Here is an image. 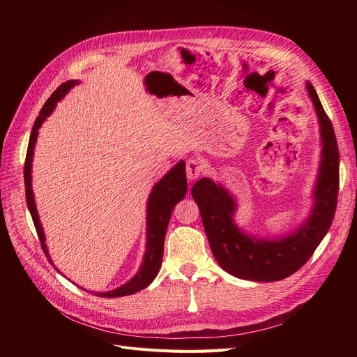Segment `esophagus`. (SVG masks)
Returning <instances> with one entry per match:
<instances>
[{"mask_svg": "<svg viewBox=\"0 0 357 357\" xmlns=\"http://www.w3.org/2000/svg\"><path fill=\"white\" fill-rule=\"evenodd\" d=\"M204 172V167L198 159H189L188 164H186V176L188 178L192 180H197L201 174Z\"/></svg>", "mask_w": 357, "mask_h": 357, "instance_id": "34e87169", "label": "esophagus"}]
</instances>
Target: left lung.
I'll return each mask as SVG.
<instances>
[{"instance_id":"left-lung-1","label":"left lung","mask_w":357,"mask_h":357,"mask_svg":"<svg viewBox=\"0 0 357 357\" xmlns=\"http://www.w3.org/2000/svg\"><path fill=\"white\" fill-rule=\"evenodd\" d=\"M305 89L314 107L320 134V160L307 218L283 235L248 234L235 222L238 201L208 177L192 186L205 234L218 264L226 273L250 282H278L304 265L325 238L337 208L340 153L332 123L310 82Z\"/></svg>"}]
</instances>
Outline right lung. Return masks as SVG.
Segmentation results:
<instances>
[{"label": "right lung", "mask_w": 357, "mask_h": 357, "mask_svg": "<svg viewBox=\"0 0 357 357\" xmlns=\"http://www.w3.org/2000/svg\"><path fill=\"white\" fill-rule=\"evenodd\" d=\"M79 80H68L62 83L59 88L50 95V98L46 101L45 107H43L40 116L36 119V123L32 126L31 137H29V144H28V152L25 159V171H24V178H25V192H26V204L29 213L32 215V222L36 225V229L38 234V238L43 247V252L47 256L49 262L53 264L52 257L47 250L46 244V235L43 231V226L40 222V215L37 211V205L34 199V192H32V160H34V149L37 144V137H38V129L41 125L45 123L46 119L55 110L56 104L66 96L75 84H79ZM188 192V180H186V164L185 160H178L177 164L172 167L167 174L162 177L155 186L150 190V195L147 198V207H146V250L143 262L139 265L137 274L128 280V282L122 286H119L113 290L107 291H93L89 290V294L101 298H121L126 295H134L137 291L146 289L150 283L153 282L155 277L158 275L160 264H162V256H164V241H165V234L168 228V222L171 219V213L174 210L176 205L185 198ZM56 268V266H55ZM56 271L61 273L56 268Z\"/></svg>", "instance_id": "add662e5"}]
</instances>
